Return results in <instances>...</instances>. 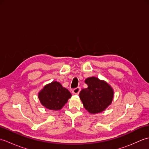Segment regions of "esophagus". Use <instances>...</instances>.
Returning a JSON list of instances; mask_svg holds the SVG:
<instances>
[{"label":"esophagus","mask_w":149,"mask_h":149,"mask_svg":"<svg viewBox=\"0 0 149 149\" xmlns=\"http://www.w3.org/2000/svg\"><path fill=\"white\" fill-rule=\"evenodd\" d=\"M81 91V88L80 87H77L76 88H75V89H74L72 90V93L75 94V95H78L79 93Z\"/></svg>","instance_id":"34e87169"}]
</instances>
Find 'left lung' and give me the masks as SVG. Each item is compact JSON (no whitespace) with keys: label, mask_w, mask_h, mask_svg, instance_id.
<instances>
[{"label":"left lung","mask_w":149,"mask_h":149,"mask_svg":"<svg viewBox=\"0 0 149 149\" xmlns=\"http://www.w3.org/2000/svg\"><path fill=\"white\" fill-rule=\"evenodd\" d=\"M88 88L83 89L79 97L84 108L91 114L102 112L112 103L114 90L106 81L95 77L86 79Z\"/></svg>","instance_id":"obj_1"}]
</instances>
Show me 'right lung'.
Wrapping results in <instances>:
<instances>
[{
  "label": "right lung",
  "instance_id": "1",
  "mask_svg": "<svg viewBox=\"0 0 149 149\" xmlns=\"http://www.w3.org/2000/svg\"><path fill=\"white\" fill-rule=\"evenodd\" d=\"M38 97L43 106L50 110L58 111L65 105L72 94L59 82L52 81L39 91Z\"/></svg>",
  "mask_w": 149,
  "mask_h": 149
}]
</instances>
